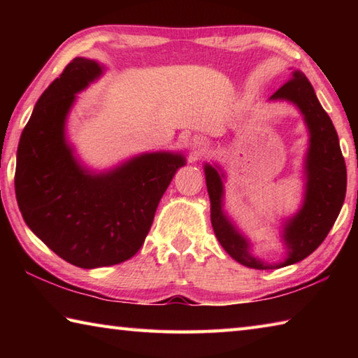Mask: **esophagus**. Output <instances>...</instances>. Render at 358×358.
Listing matches in <instances>:
<instances>
[{
	"mask_svg": "<svg viewBox=\"0 0 358 358\" xmlns=\"http://www.w3.org/2000/svg\"><path fill=\"white\" fill-rule=\"evenodd\" d=\"M202 145H205V143H202Z\"/></svg>",
	"mask_w": 358,
	"mask_h": 358,
	"instance_id": "obj_1",
	"label": "esophagus"
}]
</instances>
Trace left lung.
<instances>
[{
	"instance_id": "obj_1",
	"label": "left lung",
	"mask_w": 358,
	"mask_h": 358,
	"mask_svg": "<svg viewBox=\"0 0 358 358\" xmlns=\"http://www.w3.org/2000/svg\"><path fill=\"white\" fill-rule=\"evenodd\" d=\"M271 99H287L299 106L311 132L306 159V199L299 215L286 224L284 230L289 257L284 264L276 265L284 266L310 256L329 235L346 197L348 173L335 126L301 71L290 72V77L276 90ZM205 178L211 202V226L224 251L250 268H273V265H264L248 252L246 240L224 216L221 210L222 183L216 169L205 166Z\"/></svg>"
}]
</instances>
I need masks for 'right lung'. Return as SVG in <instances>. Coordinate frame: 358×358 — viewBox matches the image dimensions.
Instances as JSON below:
<instances>
[{"mask_svg":"<svg viewBox=\"0 0 358 358\" xmlns=\"http://www.w3.org/2000/svg\"><path fill=\"white\" fill-rule=\"evenodd\" d=\"M101 74L93 59L74 58L39 101L17 150L15 196L28 227L80 268L115 265L141 250L162 194L183 156L150 153L106 175H90L64 142L74 94Z\"/></svg>","mask_w":358,"mask_h":358,"instance_id":"right-lung-1","label":"right lung"}]
</instances>
